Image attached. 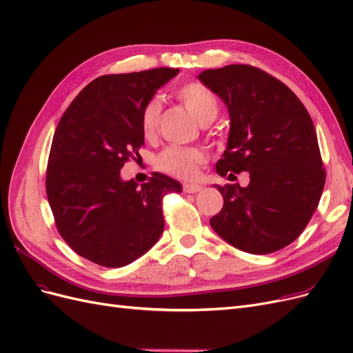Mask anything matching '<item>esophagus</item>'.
I'll list each match as a JSON object with an SVG mask.
<instances>
[{"mask_svg":"<svg viewBox=\"0 0 353 353\" xmlns=\"http://www.w3.org/2000/svg\"><path fill=\"white\" fill-rule=\"evenodd\" d=\"M201 185L200 184H184V191L185 193H199V191H201Z\"/></svg>","mask_w":353,"mask_h":353,"instance_id":"esophagus-1","label":"esophagus"}]
</instances>
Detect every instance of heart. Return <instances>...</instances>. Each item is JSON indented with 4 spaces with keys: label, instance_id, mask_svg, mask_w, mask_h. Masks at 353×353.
I'll use <instances>...</instances> for the list:
<instances>
[{
    "label": "heart",
    "instance_id": "b5f03b06",
    "mask_svg": "<svg viewBox=\"0 0 353 353\" xmlns=\"http://www.w3.org/2000/svg\"><path fill=\"white\" fill-rule=\"evenodd\" d=\"M178 99L200 125H208L218 114V101L213 92L199 82H191L178 90ZM162 104L153 99L145 104L141 113V130L145 137H153L157 131ZM206 162V156L197 148L168 147L156 159V168L162 172L178 178H194L199 166Z\"/></svg>",
    "mask_w": 353,
    "mask_h": 353
}]
</instances>
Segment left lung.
Segmentation results:
<instances>
[{
  "mask_svg": "<svg viewBox=\"0 0 353 353\" xmlns=\"http://www.w3.org/2000/svg\"><path fill=\"white\" fill-rule=\"evenodd\" d=\"M197 78L230 114L218 175L250 174L248 187L215 185L223 206L210 227L243 252L280 250L301 236L325 184L311 116L287 85L253 66L228 65Z\"/></svg>",
  "mask_w": 353,
  "mask_h": 353,
  "instance_id": "8db88e82",
  "label": "left lung"
}]
</instances>
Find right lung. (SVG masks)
Listing matches in <instances>:
<instances>
[{"mask_svg":"<svg viewBox=\"0 0 353 353\" xmlns=\"http://www.w3.org/2000/svg\"><path fill=\"white\" fill-rule=\"evenodd\" d=\"M179 69L104 74L90 82L57 125L47 168V197L60 236L82 258L121 268L150 250L163 232L160 201L181 193L154 172L138 187L121 169L144 144L141 113Z\"/></svg>","mask_w":353,"mask_h":353,"instance_id":"right-lung-1","label":"right lung"}]
</instances>
